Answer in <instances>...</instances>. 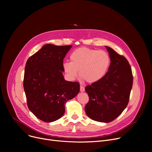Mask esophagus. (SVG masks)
<instances>
[{
    "label": "esophagus",
    "mask_w": 152,
    "mask_h": 152,
    "mask_svg": "<svg viewBox=\"0 0 152 152\" xmlns=\"http://www.w3.org/2000/svg\"><path fill=\"white\" fill-rule=\"evenodd\" d=\"M80 91H81V92H84V91H85V88H84V86H80Z\"/></svg>",
    "instance_id": "34e87169"
}]
</instances>
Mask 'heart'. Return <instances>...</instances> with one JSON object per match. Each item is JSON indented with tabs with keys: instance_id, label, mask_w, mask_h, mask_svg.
Listing matches in <instances>:
<instances>
[{
	"instance_id": "heart-1",
	"label": "heart",
	"mask_w": 152,
	"mask_h": 152,
	"mask_svg": "<svg viewBox=\"0 0 152 152\" xmlns=\"http://www.w3.org/2000/svg\"><path fill=\"white\" fill-rule=\"evenodd\" d=\"M110 63L108 53L102 50L80 47L70 55V61H65L63 68L68 77L73 80L78 74L88 83L100 81L107 73Z\"/></svg>"
}]
</instances>
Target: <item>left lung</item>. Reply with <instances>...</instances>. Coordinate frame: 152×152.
<instances>
[{"mask_svg": "<svg viewBox=\"0 0 152 152\" xmlns=\"http://www.w3.org/2000/svg\"><path fill=\"white\" fill-rule=\"evenodd\" d=\"M111 60L108 71L100 81L86 87L89 101L87 115L94 121L109 123L120 115L128 104L133 83L132 69L127 59L106 46Z\"/></svg>", "mask_w": 152, "mask_h": 152, "instance_id": "left-lung-1", "label": "left lung"}]
</instances>
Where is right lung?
<instances>
[{
  "instance_id": "obj_1",
  "label": "right lung",
  "mask_w": 152,
  "mask_h": 152,
  "mask_svg": "<svg viewBox=\"0 0 152 152\" xmlns=\"http://www.w3.org/2000/svg\"><path fill=\"white\" fill-rule=\"evenodd\" d=\"M71 47L46 44L26 61L23 87L27 105L44 122L61 118L66 102L80 90L79 83L65 80L62 73L63 59Z\"/></svg>"
}]
</instances>
